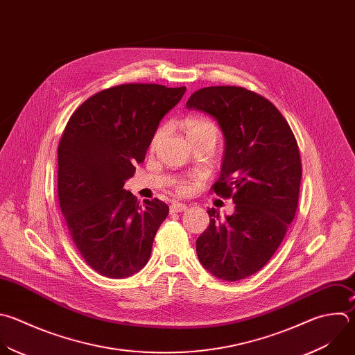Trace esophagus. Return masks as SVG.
Returning <instances> with one entry per match:
<instances>
[{
    "mask_svg": "<svg viewBox=\"0 0 355 355\" xmlns=\"http://www.w3.org/2000/svg\"><path fill=\"white\" fill-rule=\"evenodd\" d=\"M188 209V206L185 203H181V202H174L171 206H170V210L171 213H180V211H185Z\"/></svg>",
    "mask_w": 355,
    "mask_h": 355,
    "instance_id": "1",
    "label": "esophagus"
}]
</instances>
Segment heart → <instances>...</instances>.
Segmentation results:
<instances>
[{
    "label": "heart",
    "mask_w": 355,
    "mask_h": 355,
    "mask_svg": "<svg viewBox=\"0 0 355 355\" xmlns=\"http://www.w3.org/2000/svg\"><path fill=\"white\" fill-rule=\"evenodd\" d=\"M184 128H185V132H187V137L189 141L195 139V138H202V137H209L216 141L217 135H218L216 125L211 121L205 120V118H188V120L184 123ZM166 131H167V128L162 127L155 132L152 142H150L152 149L156 148L157 144L163 139V137L166 135ZM178 189H180V192L187 193L189 191V184L182 182V184H180Z\"/></svg>",
    "instance_id": "heart-1"
}]
</instances>
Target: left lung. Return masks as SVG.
Segmentation results:
<instances>
[{
    "instance_id": "1",
    "label": "left lung",
    "mask_w": 355,
    "mask_h": 355,
    "mask_svg": "<svg viewBox=\"0 0 355 355\" xmlns=\"http://www.w3.org/2000/svg\"><path fill=\"white\" fill-rule=\"evenodd\" d=\"M187 108L217 121L224 155L213 189L235 203L230 216L207 210L210 224L196 240V254L214 277L237 282L269 262L295 216L302 175L297 141L280 111L244 87L199 89Z\"/></svg>"
}]
</instances>
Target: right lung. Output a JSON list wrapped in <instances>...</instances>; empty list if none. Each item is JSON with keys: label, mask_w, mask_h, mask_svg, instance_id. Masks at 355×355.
Listing matches in <instances>:
<instances>
[{"label": "right lung", "mask_w": 355, "mask_h": 355, "mask_svg": "<svg viewBox=\"0 0 355 355\" xmlns=\"http://www.w3.org/2000/svg\"><path fill=\"white\" fill-rule=\"evenodd\" d=\"M187 87L128 83L89 97L72 114L58 145V199L85 262L110 279L148 263L168 206L141 205L124 184L145 160L163 116Z\"/></svg>", "instance_id": "1"}]
</instances>
